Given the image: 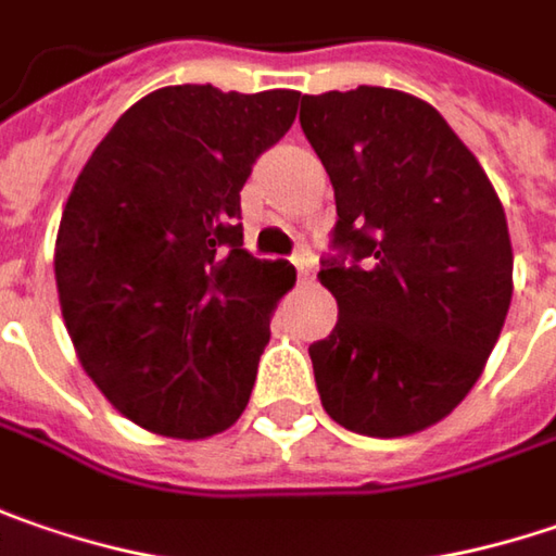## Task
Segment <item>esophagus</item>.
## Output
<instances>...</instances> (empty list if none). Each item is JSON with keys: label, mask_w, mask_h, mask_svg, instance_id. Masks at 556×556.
Here are the masks:
<instances>
[{"label": "esophagus", "mask_w": 556, "mask_h": 556, "mask_svg": "<svg viewBox=\"0 0 556 556\" xmlns=\"http://www.w3.org/2000/svg\"><path fill=\"white\" fill-rule=\"evenodd\" d=\"M292 264H295V270H299V279H302V282H311V277H314V254L307 252V249H299L295 257H292Z\"/></svg>", "instance_id": "1"}]
</instances>
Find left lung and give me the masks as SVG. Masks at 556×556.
Returning <instances> with one entry per match:
<instances>
[{
  "label": "left lung",
  "mask_w": 556,
  "mask_h": 556,
  "mask_svg": "<svg viewBox=\"0 0 556 556\" xmlns=\"http://www.w3.org/2000/svg\"><path fill=\"white\" fill-rule=\"evenodd\" d=\"M339 224L317 279L336 329L307 354L326 414L374 439L414 435L467 399L514 295L504 205L447 121L410 92L302 96ZM350 264H344V257Z\"/></svg>",
  "instance_id": "8db88e82"
}]
</instances>
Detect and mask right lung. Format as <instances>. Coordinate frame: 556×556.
I'll use <instances>...</instances> for the list:
<instances>
[{
  "mask_svg": "<svg viewBox=\"0 0 556 556\" xmlns=\"http://www.w3.org/2000/svg\"><path fill=\"white\" fill-rule=\"evenodd\" d=\"M299 99L155 89L121 114L67 195L61 317L86 376L149 432L207 439L249 404L295 267L242 249L239 192Z\"/></svg>",
  "mask_w": 556,
  "mask_h": 556,
  "instance_id": "add662e5",
  "label": "right lung"
}]
</instances>
